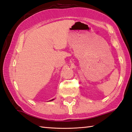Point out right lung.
<instances>
[{
	"label": "right lung",
	"mask_w": 132,
	"mask_h": 132,
	"mask_svg": "<svg viewBox=\"0 0 132 132\" xmlns=\"http://www.w3.org/2000/svg\"><path fill=\"white\" fill-rule=\"evenodd\" d=\"M53 100H54V99H52V100H51L50 101H53Z\"/></svg>",
	"instance_id": "1"
}]
</instances>
